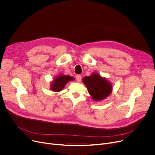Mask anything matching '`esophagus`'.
<instances>
[{"label": "esophagus", "mask_w": 155, "mask_h": 155, "mask_svg": "<svg viewBox=\"0 0 155 155\" xmlns=\"http://www.w3.org/2000/svg\"><path fill=\"white\" fill-rule=\"evenodd\" d=\"M76 79L78 82H80L81 80H82V77H81V75H77L76 76Z\"/></svg>", "instance_id": "esophagus-1"}]
</instances>
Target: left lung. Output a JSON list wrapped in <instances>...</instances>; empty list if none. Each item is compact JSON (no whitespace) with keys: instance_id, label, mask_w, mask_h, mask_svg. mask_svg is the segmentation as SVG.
Listing matches in <instances>:
<instances>
[{"instance_id":"1","label":"left lung","mask_w":155,"mask_h":155,"mask_svg":"<svg viewBox=\"0 0 155 155\" xmlns=\"http://www.w3.org/2000/svg\"><path fill=\"white\" fill-rule=\"evenodd\" d=\"M83 82L94 101L102 100L111 93V84L106 79L102 78L98 73H93L91 76L84 77Z\"/></svg>"}]
</instances>
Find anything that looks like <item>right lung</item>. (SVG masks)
Segmentation results:
<instances>
[{
    "mask_svg": "<svg viewBox=\"0 0 155 155\" xmlns=\"http://www.w3.org/2000/svg\"><path fill=\"white\" fill-rule=\"evenodd\" d=\"M73 80L74 78L69 75H61L57 77L54 79L51 85V90L54 92H59L62 90V88H63L68 82Z\"/></svg>",
    "mask_w": 155,
    "mask_h": 155,
    "instance_id": "right-lung-1",
    "label": "right lung"
}]
</instances>
